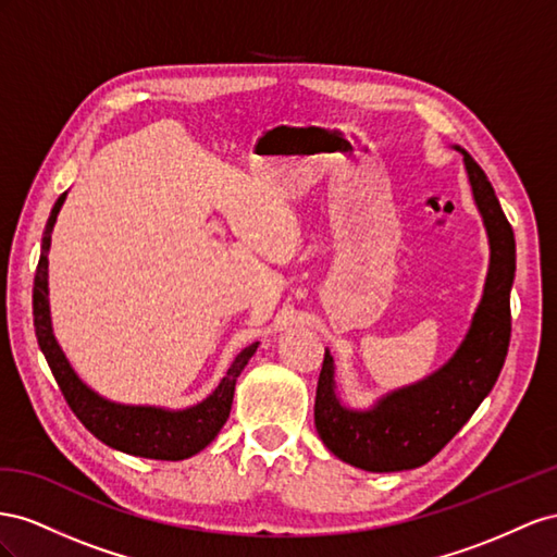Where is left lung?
I'll return each mask as SVG.
<instances>
[{
  "label": "left lung",
  "instance_id": "left-lung-1",
  "mask_svg": "<svg viewBox=\"0 0 557 557\" xmlns=\"http://www.w3.org/2000/svg\"><path fill=\"white\" fill-rule=\"evenodd\" d=\"M465 168L490 240V268L479 308L457 352L420 383L383 396L371 410L345 408L326 349L314 396V426L324 446L363 471H404L426 465L467 424L495 387L511 341L516 240L495 188L465 151Z\"/></svg>",
  "mask_w": 557,
  "mask_h": 557
}]
</instances>
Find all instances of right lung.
I'll return each instance as SVG.
<instances>
[{
  "label": "right lung",
  "mask_w": 557,
  "mask_h": 557,
  "mask_svg": "<svg viewBox=\"0 0 557 557\" xmlns=\"http://www.w3.org/2000/svg\"><path fill=\"white\" fill-rule=\"evenodd\" d=\"M65 198L67 190L55 200L51 216L46 221L41 237V257L35 275V289H32V312H35L37 341L46 361H49L60 392L65 394V401L74 410V416L84 422V426L92 436H98L102 443H107L109 448L147 459H170V462H177V459H186L200 453L202 448L210 446L214 436L221 432V426L226 424L233 404L235 380L247 367L251 355L257 352L259 343H251L235 357L228 373L208 399L186 410H165L156 406H123L107 401L98 392L86 387L82 383V377H78L70 367L65 352H62L53 336L49 310L51 233Z\"/></svg>",
  "instance_id": "1"
}]
</instances>
